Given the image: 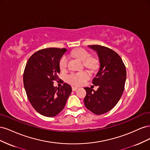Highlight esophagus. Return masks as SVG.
<instances>
[{
	"mask_svg": "<svg viewBox=\"0 0 150 150\" xmlns=\"http://www.w3.org/2000/svg\"><path fill=\"white\" fill-rule=\"evenodd\" d=\"M78 89V87H76V86H72V90L74 91H76Z\"/></svg>",
	"mask_w": 150,
	"mask_h": 150,
	"instance_id": "obj_1",
	"label": "esophagus"
}]
</instances>
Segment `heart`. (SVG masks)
<instances>
[{"label": "heart", "mask_w": 150, "mask_h": 150, "mask_svg": "<svg viewBox=\"0 0 150 150\" xmlns=\"http://www.w3.org/2000/svg\"><path fill=\"white\" fill-rule=\"evenodd\" d=\"M74 56L83 61V65L91 69H94L97 67L98 62L96 59L90 57V54L84 49H78L72 52ZM68 57L67 55L61 57L59 62V66L61 70H64L67 66ZM89 78V72L86 71H79L78 72H72L67 76V81L68 83L74 85H81L84 84Z\"/></svg>", "instance_id": "obj_1"}]
</instances>
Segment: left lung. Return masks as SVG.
<instances>
[{
    "label": "left lung",
    "mask_w": 150,
    "mask_h": 150,
    "mask_svg": "<svg viewBox=\"0 0 150 150\" xmlns=\"http://www.w3.org/2000/svg\"><path fill=\"white\" fill-rule=\"evenodd\" d=\"M89 47L96 51L100 67L93 84L98 86L97 91L84 88V99L86 108L95 115H103L114 108L124 91L126 79V67L121 57L113 50L99 45Z\"/></svg>",
    "instance_id": "1"
}]
</instances>
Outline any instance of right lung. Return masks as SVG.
<instances>
[{
	"instance_id": "1",
	"label": "right lung",
	"mask_w": 150,
	"mask_h": 150,
	"mask_svg": "<svg viewBox=\"0 0 150 150\" xmlns=\"http://www.w3.org/2000/svg\"><path fill=\"white\" fill-rule=\"evenodd\" d=\"M65 48H46L35 52L27 62L23 75L24 86L31 105L39 114L54 117L64 109L72 91L71 86L64 83L54 86L59 80L60 59Z\"/></svg>"
}]
</instances>
